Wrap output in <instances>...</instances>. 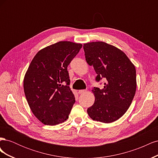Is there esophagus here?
I'll return each instance as SVG.
<instances>
[{
  "instance_id": "obj_1",
  "label": "esophagus",
  "mask_w": 158,
  "mask_h": 158,
  "mask_svg": "<svg viewBox=\"0 0 158 158\" xmlns=\"http://www.w3.org/2000/svg\"><path fill=\"white\" fill-rule=\"evenodd\" d=\"M85 92H86V90H85V89H80V90L78 91V94H81L85 93Z\"/></svg>"
}]
</instances>
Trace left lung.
I'll return each instance as SVG.
<instances>
[{
    "label": "left lung",
    "mask_w": 158,
    "mask_h": 158,
    "mask_svg": "<svg viewBox=\"0 0 158 158\" xmlns=\"http://www.w3.org/2000/svg\"><path fill=\"white\" fill-rule=\"evenodd\" d=\"M85 60L97 74L96 82L104 80L103 89L94 87L95 102L87 112L91 118L110 123L125 114L136 89L135 66L125 52L102 41L83 46Z\"/></svg>",
    "instance_id": "8db88e82"
}]
</instances>
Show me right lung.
Segmentation results:
<instances>
[{
	"instance_id": "1",
	"label": "right lung",
	"mask_w": 158,
	"mask_h": 158,
	"mask_svg": "<svg viewBox=\"0 0 158 158\" xmlns=\"http://www.w3.org/2000/svg\"><path fill=\"white\" fill-rule=\"evenodd\" d=\"M82 45L60 41L40 50L31 60L23 89L33 114L47 125L65 121L75 103L67 67Z\"/></svg>"
}]
</instances>
